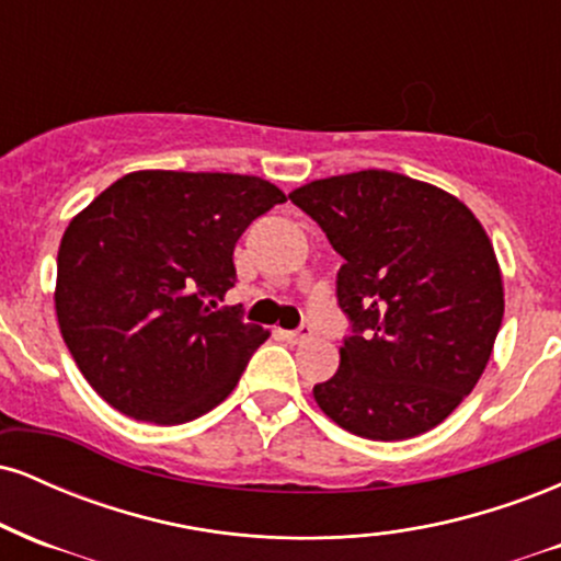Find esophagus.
I'll return each mask as SVG.
<instances>
[{
    "instance_id": "esophagus-1",
    "label": "esophagus",
    "mask_w": 561,
    "mask_h": 561,
    "mask_svg": "<svg viewBox=\"0 0 561 561\" xmlns=\"http://www.w3.org/2000/svg\"><path fill=\"white\" fill-rule=\"evenodd\" d=\"M285 337H287L293 345H300V343H306V340L313 337V330H311V327H308V324H300L298 330L285 332Z\"/></svg>"
}]
</instances>
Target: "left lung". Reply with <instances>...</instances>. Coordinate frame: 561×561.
Returning <instances> with one entry per match:
<instances>
[{"label": "left lung", "mask_w": 561, "mask_h": 561, "mask_svg": "<svg viewBox=\"0 0 561 561\" xmlns=\"http://www.w3.org/2000/svg\"><path fill=\"white\" fill-rule=\"evenodd\" d=\"M340 255L347 330L337 375L313 388L353 435L405 440L472 392L504 319L485 229L465 203L392 171L319 179L289 195Z\"/></svg>", "instance_id": "1"}]
</instances>
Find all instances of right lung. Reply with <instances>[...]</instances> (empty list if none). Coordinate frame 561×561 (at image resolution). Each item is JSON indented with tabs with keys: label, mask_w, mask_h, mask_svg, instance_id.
Segmentation results:
<instances>
[{
	"label": "right lung",
	"mask_w": 561,
	"mask_h": 561,
	"mask_svg": "<svg viewBox=\"0 0 561 561\" xmlns=\"http://www.w3.org/2000/svg\"><path fill=\"white\" fill-rule=\"evenodd\" d=\"M285 203L240 173L137 171L107 186L62 234L55 308L87 382L121 414L184 424L240 382L268 332L224 306L234 244Z\"/></svg>",
	"instance_id": "1"
}]
</instances>
